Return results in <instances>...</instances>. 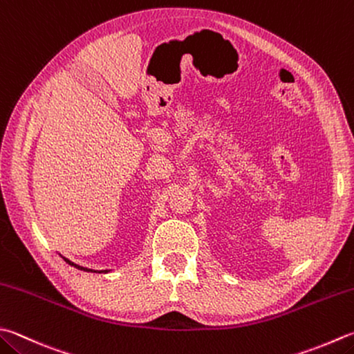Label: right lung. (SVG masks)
Returning <instances> with one entry per match:
<instances>
[{"mask_svg": "<svg viewBox=\"0 0 354 354\" xmlns=\"http://www.w3.org/2000/svg\"><path fill=\"white\" fill-rule=\"evenodd\" d=\"M63 257V256H62ZM64 259V262L66 263H69L71 266H75V268H78V270H82V271H92V270H89V268H84V266H80V265H77V263H73V262H71L69 259H66V257H63ZM92 272H108V270H103V271H92Z\"/></svg>", "mask_w": 354, "mask_h": 354, "instance_id": "add662e5", "label": "right lung"}]
</instances>
